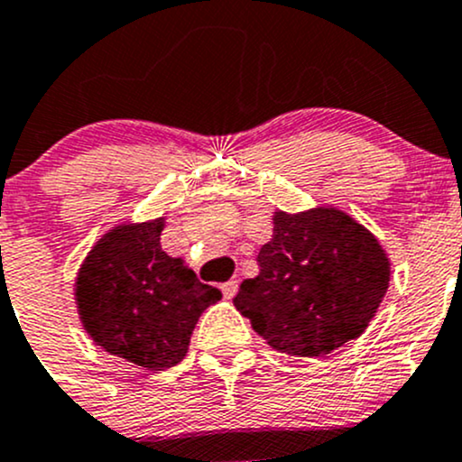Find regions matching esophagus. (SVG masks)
<instances>
[{
  "mask_svg": "<svg viewBox=\"0 0 462 462\" xmlns=\"http://www.w3.org/2000/svg\"><path fill=\"white\" fill-rule=\"evenodd\" d=\"M222 293H225V298L229 300V298H233L237 293V280H229V282L222 284Z\"/></svg>",
  "mask_w": 462,
  "mask_h": 462,
  "instance_id": "obj_1",
  "label": "esophagus"
}]
</instances>
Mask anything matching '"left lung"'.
<instances>
[{
  "instance_id": "obj_1",
  "label": "left lung",
  "mask_w": 462,
  "mask_h": 462,
  "mask_svg": "<svg viewBox=\"0 0 462 462\" xmlns=\"http://www.w3.org/2000/svg\"><path fill=\"white\" fill-rule=\"evenodd\" d=\"M255 278L233 298L280 354L318 358L363 336L389 287L387 251L336 207L275 211Z\"/></svg>"
}]
</instances>
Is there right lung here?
<instances>
[{
  "instance_id": "add662e5",
  "label": "right lung",
  "mask_w": 462,
  "mask_h": 462,
  "mask_svg": "<svg viewBox=\"0 0 462 462\" xmlns=\"http://www.w3.org/2000/svg\"><path fill=\"white\" fill-rule=\"evenodd\" d=\"M166 217L122 222L90 246L75 278L79 320L97 346L149 372L187 356L204 309L222 293L162 251Z\"/></svg>"
}]
</instances>
